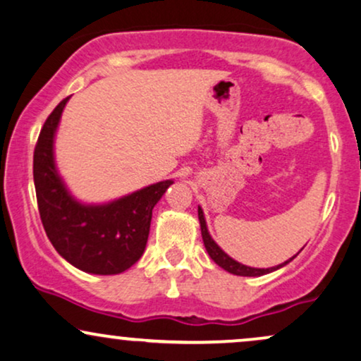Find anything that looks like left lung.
I'll list each match as a JSON object with an SVG mask.
<instances>
[{
    "label": "left lung",
    "instance_id": "left-lung-1",
    "mask_svg": "<svg viewBox=\"0 0 361 361\" xmlns=\"http://www.w3.org/2000/svg\"><path fill=\"white\" fill-rule=\"evenodd\" d=\"M197 212H199V222H201L202 241H204V246H206V249H207L209 256H211V259L214 261L217 266H221L222 269H226L231 274H235V276H262V274H268V273H271V271H276V269L283 268L284 264H288V262L291 261L293 257H295V256H293L291 259L286 261V262H283V264H278V266H274V268H268V269L249 268V266H244V264H241V262L234 261L233 257H229L224 251H222L219 246H217L216 241L211 238V234H209V231H207L206 219H204L202 209L199 207Z\"/></svg>",
    "mask_w": 361,
    "mask_h": 361
}]
</instances>
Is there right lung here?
Returning <instances> with one entry per match:
<instances>
[{
  "mask_svg": "<svg viewBox=\"0 0 361 361\" xmlns=\"http://www.w3.org/2000/svg\"><path fill=\"white\" fill-rule=\"evenodd\" d=\"M61 100L39 132L33 179L44 233L58 255L92 274H118L144 255L152 209L172 180H162L109 204H82L65 188L53 157V142L66 102Z\"/></svg>",
  "mask_w": 361,
  "mask_h": 361,
  "instance_id": "right-lung-1",
  "label": "right lung"
}]
</instances>
